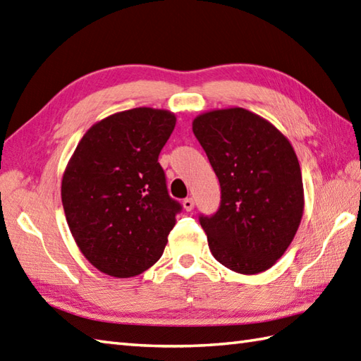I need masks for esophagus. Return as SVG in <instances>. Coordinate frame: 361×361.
I'll return each instance as SVG.
<instances>
[{
    "mask_svg": "<svg viewBox=\"0 0 361 361\" xmlns=\"http://www.w3.org/2000/svg\"><path fill=\"white\" fill-rule=\"evenodd\" d=\"M194 198H185V200H183V208H185L186 211H192L194 209Z\"/></svg>",
    "mask_w": 361,
    "mask_h": 361,
    "instance_id": "34e87169",
    "label": "esophagus"
}]
</instances>
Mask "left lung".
I'll use <instances>...</instances> for the list:
<instances>
[{
	"mask_svg": "<svg viewBox=\"0 0 361 361\" xmlns=\"http://www.w3.org/2000/svg\"><path fill=\"white\" fill-rule=\"evenodd\" d=\"M192 130L221 189L219 211L200 217L212 256L240 274L268 270L302 219V175L293 147L271 122L240 106L198 114Z\"/></svg>",
	"mask_w": 361,
	"mask_h": 361,
	"instance_id": "8db88e82",
	"label": "left lung"
}]
</instances>
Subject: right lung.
Instances as JSON below:
<instances>
[{"instance_id":"add662e5","label":"right lung","mask_w":361,"mask_h":361,"mask_svg":"<svg viewBox=\"0 0 361 361\" xmlns=\"http://www.w3.org/2000/svg\"><path fill=\"white\" fill-rule=\"evenodd\" d=\"M176 118L140 106L96 122L62 178L70 231L88 262L113 278H132L163 255L181 204L158 163Z\"/></svg>"}]
</instances>
